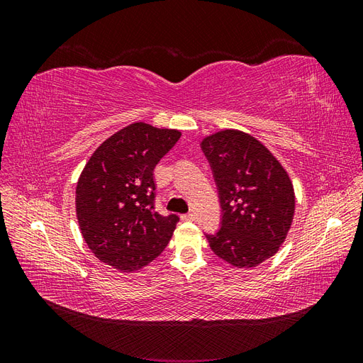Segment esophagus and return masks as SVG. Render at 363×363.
I'll return each instance as SVG.
<instances>
[{"instance_id": "34e87169", "label": "esophagus", "mask_w": 363, "mask_h": 363, "mask_svg": "<svg viewBox=\"0 0 363 363\" xmlns=\"http://www.w3.org/2000/svg\"><path fill=\"white\" fill-rule=\"evenodd\" d=\"M180 218H182V221H194L195 215H194V213H184V215H182Z\"/></svg>"}]
</instances>
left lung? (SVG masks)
<instances>
[{
  "instance_id": "left-lung-1",
  "label": "left lung",
  "mask_w": 363,
  "mask_h": 363,
  "mask_svg": "<svg viewBox=\"0 0 363 363\" xmlns=\"http://www.w3.org/2000/svg\"><path fill=\"white\" fill-rule=\"evenodd\" d=\"M223 208L221 228L206 235L218 257L255 268L276 255L295 212L289 175L272 152L248 133L225 128L201 140Z\"/></svg>"
}]
</instances>
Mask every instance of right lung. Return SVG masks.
I'll use <instances>...</instances> for the list:
<instances>
[{"mask_svg": "<svg viewBox=\"0 0 363 363\" xmlns=\"http://www.w3.org/2000/svg\"><path fill=\"white\" fill-rule=\"evenodd\" d=\"M182 131L135 123L98 147L75 189V212L94 255L121 272L147 267L168 245L177 215L155 211V171Z\"/></svg>", "mask_w": 363, "mask_h": 363, "instance_id": "1", "label": "right lung"}]
</instances>
